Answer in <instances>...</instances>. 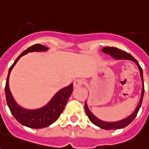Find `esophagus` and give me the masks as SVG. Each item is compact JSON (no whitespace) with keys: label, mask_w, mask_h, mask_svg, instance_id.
<instances>
[{"label":"esophagus","mask_w":149,"mask_h":149,"mask_svg":"<svg viewBox=\"0 0 149 149\" xmlns=\"http://www.w3.org/2000/svg\"><path fill=\"white\" fill-rule=\"evenodd\" d=\"M83 84H84L83 80H81V79H76L74 82H73V86L74 87H80V86H82Z\"/></svg>","instance_id":"obj_1"}]
</instances>
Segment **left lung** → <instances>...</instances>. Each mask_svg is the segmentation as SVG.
Masks as SVG:
<instances>
[{
    "mask_svg": "<svg viewBox=\"0 0 149 149\" xmlns=\"http://www.w3.org/2000/svg\"><path fill=\"white\" fill-rule=\"evenodd\" d=\"M103 52L104 53L108 54H110L112 57H113L116 59H130V60H132L134 61L137 65H138V68H139V72H140V76H141V79H142V82H143V89H142V93H141V98H140V100H139V103L138 106L136 107V109L134 110V112L131 115H130L128 117H126L124 120H121V121H116V122H106V121H103L98 119L97 117H95L93 114L91 113V112L89 110L87 107V104L86 102L85 103V110H86V115L89 117L90 121H91L93 124H95L97 126H99L102 129H104V130H117V129H121V128H124L125 126L129 125L130 123H131L133 120H134L137 113H138L139 110L141 107V104H142L143 98V94H144V85H143V70L142 68L140 67V65L139 64V63L137 62V60L134 58L130 54L127 53L125 51H123L121 49H118V48H116V47H109V46H106L103 49Z\"/></svg>",
    "mask_w": 149,
    "mask_h": 149,
    "instance_id": "1",
    "label": "left lung"
}]
</instances>
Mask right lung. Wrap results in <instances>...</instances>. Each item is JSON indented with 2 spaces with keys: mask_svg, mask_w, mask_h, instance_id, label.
<instances>
[{
  "mask_svg": "<svg viewBox=\"0 0 149 149\" xmlns=\"http://www.w3.org/2000/svg\"><path fill=\"white\" fill-rule=\"evenodd\" d=\"M47 49H48L47 47H45V45H40V44L33 45L28 47L27 49H25L24 52L16 58L15 63L10 68L9 72H8V77L6 79V87H5L7 104H8V107L10 110L12 115L15 117V119L19 121L20 124L32 128V129H40V128L49 126V125H51L52 123L56 121L59 117L62 112L63 111L64 107H65L67 102L72 92V89H73L72 84L62 89L61 91H59L54 96L53 99L50 100L49 104L40 109L27 110V109L21 108L20 106L16 104V102L11 95L10 88H9V76H10V73L13 67L15 66V63L20 58V57L28 54V52L45 51Z\"/></svg>",
  "mask_w": 149,
  "mask_h": 149,
  "instance_id": "right-lung-1",
  "label": "right lung"
}]
</instances>
